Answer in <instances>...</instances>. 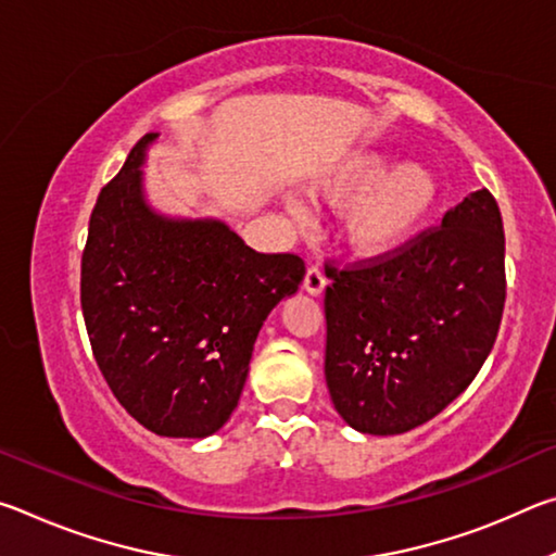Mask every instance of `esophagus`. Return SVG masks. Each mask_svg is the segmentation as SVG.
Here are the masks:
<instances>
[{"instance_id":"34e87169","label":"esophagus","mask_w":556,"mask_h":556,"mask_svg":"<svg viewBox=\"0 0 556 556\" xmlns=\"http://www.w3.org/2000/svg\"><path fill=\"white\" fill-rule=\"evenodd\" d=\"M304 289H306L308 294H312V296L324 294V289H326V277H324V271L318 269V267H308L306 277H304Z\"/></svg>"}]
</instances>
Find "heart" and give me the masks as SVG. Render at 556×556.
Here are the masks:
<instances>
[{"label":"heart","instance_id":"1","mask_svg":"<svg viewBox=\"0 0 556 556\" xmlns=\"http://www.w3.org/2000/svg\"><path fill=\"white\" fill-rule=\"evenodd\" d=\"M314 191L326 203L345 211V248L361 260H382L400 252L434 215L441 188L427 166L404 162L394 166L380 149H353L314 178ZM287 208L301 218L304 201L285 195Z\"/></svg>","mask_w":556,"mask_h":556}]
</instances>
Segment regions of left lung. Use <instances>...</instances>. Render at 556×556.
Returning a JSON list of instances; mask_svg holds the SVG:
<instances>
[{
	"mask_svg": "<svg viewBox=\"0 0 556 556\" xmlns=\"http://www.w3.org/2000/svg\"><path fill=\"white\" fill-rule=\"evenodd\" d=\"M328 277L333 407L361 434H404L446 409L493 351L505 306L501 211L481 188L397 255Z\"/></svg>",
	"mask_w": 556,
	"mask_h": 556,
	"instance_id": "1",
	"label": "left lung"
}]
</instances>
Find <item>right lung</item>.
Segmentation results:
<instances>
[{"label":"right lung","instance_id":"right-lung-1","mask_svg":"<svg viewBox=\"0 0 556 556\" xmlns=\"http://www.w3.org/2000/svg\"><path fill=\"white\" fill-rule=\"evenodd\" d=\"M102 188L83 252L80 304L102 375L139 425L205 439L230 419L265 318L296 294L304 262L262 255L220 218L149 203L147 152Z\"/></svg>","mask_w":556,"mask_h":556}]
</instances>
